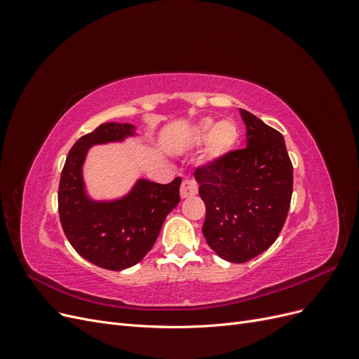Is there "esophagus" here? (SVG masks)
I'll return each mask as SVG.
<instances>
[{"label":"esophagus","mask_w":359,"mask_h":359,"mask_svg":"<svg viewBox=\"0 0 359 359\" xmlns=\"http://www.w3.org/2000/svg\"><path fill=\"white\" fill-rule=\"evenodd\" d=\"M196 193H198V184L196 182L190 181V180L182 181L181 189H180V194H181L182 199L194 196V194H196Z\"/></svg>","instance_id":"obj_1"}]
</instances>
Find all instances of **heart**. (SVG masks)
<instances>
[{
  "instance_id": "b5f03b06",
  "label": "heart",
  "mask_w": 359,
  "mask_h": 359,
  "mask_svg": "<svg viewBox=\"0 0 359 359\" xmlns=\"http://www.w3.org/2000/svg\"><path fill=\"white\" fill-rule=\"evenodd\" d=\"M205 139L206 142L205 154L210 160L219 158L233 148L238 140V127L232 119H223L214 127L211 119H202L198 126L194 127L193 142L202 144Z\"/></svg>"
}]
</instances>
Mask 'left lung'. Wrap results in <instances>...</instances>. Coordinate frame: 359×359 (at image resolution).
I'll return each instance as SVG.
<instances>
[{
    "label": "left lung",
    "instance_id": "left-lung-1",
    "mask_svg": "<svg viewBox=\"0 0 359 359\" xmlns=\"http://www.w3.org/2000/svg\"><path fill=\"white\" fill-rule=\"evenodd\" d=\"M240 112L247 145L194 170L206 206L202 226L206 244L233 264L248 262L277 240L293 190L283 135L253 114Z\"/></svg>",
    "mask_w": 359,
    "mask_h": 359
}]
</instances>
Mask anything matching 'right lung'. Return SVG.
I'll use <instances>...</instances> for the list:
<instances>
[{
	"label": "right lung",
	"mask_w": 359,
	"mask_h": 359,
	"mask_svg": "<svg viewBox=\"0 0 359 359\" xmlns=\"http://www.w3.org/2000/svg\"><path fill=\"white\" fill-rule=\"evenodd\" d=\"M133 135L132 124H100L76 140L60 180L58 211L69 243L88 262L111 271L140 262L153 248L166 215L180 203V177L169 184L139 180L127 196L112 202L86 196L82 166L88 149Z\"/></svg>",
	"instance_id": "add662e5"
}]
</instances>
